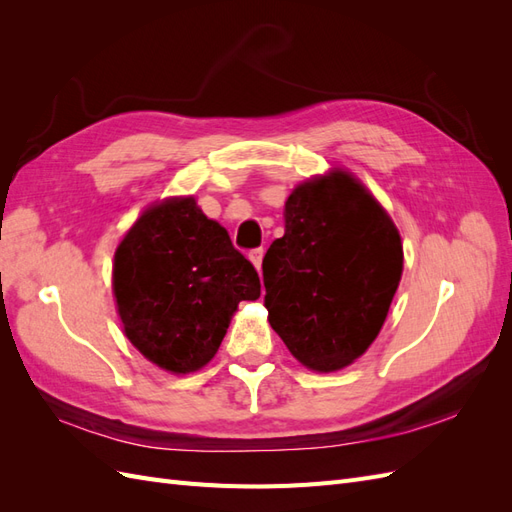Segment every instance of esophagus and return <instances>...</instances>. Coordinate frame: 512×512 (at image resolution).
Returning <instances> with one entry per match:
<instances>
[{
  "mask_svg": "<svg viewBox=\"0 0 512 512\" xmlns=\"http://www.w3.org/2000/svg\"><path fill=\"white\" fill-rule=\"evenodd\" d=\"M262 256H265V250H262V247H254V250H250V260H252V265L260 271V267H262Z\"/></svg>",
  "mask_w": 512,
  "mask_h": 512,
  "instance_id": "1",
  "label": "esophagus"
}]
</instances>
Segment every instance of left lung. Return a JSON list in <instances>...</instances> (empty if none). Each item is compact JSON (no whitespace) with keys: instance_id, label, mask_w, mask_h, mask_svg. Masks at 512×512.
<instances>
[{"instance_id":"1","label":"left lung","mask_w":512,"mask_h":512,"mask_svg":"<svg viewBox=\"0 0 512 512\" xmlns=\"http://www.w3.org/2000/svg\"><path fill=\"white\" fill-rule=\"evenodd\" d=\"M262 260L273 331L316 371L350 365L380 333L404 269L395 224L346 170L301 183Z\"/></svg>"}]
</instances>
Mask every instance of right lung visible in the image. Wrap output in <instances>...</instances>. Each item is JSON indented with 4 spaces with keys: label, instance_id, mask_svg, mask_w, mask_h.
<instances>
[{
    "label": "right lung",
    "instance_id": "right-lung-1",
    "mask_svg": "<svg viewBox=\"0 0 512 512\" xmlns=\"http://www.w3.org/2000/svg\"><path fill=\"white\" fill-rule=\"evenodd\" d=\"M113 290L130 342L151 363L188 374L218 352L237 305L260 297V277L194 198H170L119 243Z\"/></svg>",
    "mask_w": 512,
    "mask_h": 512
}]
</instances>
